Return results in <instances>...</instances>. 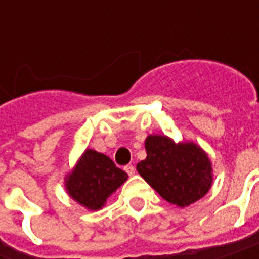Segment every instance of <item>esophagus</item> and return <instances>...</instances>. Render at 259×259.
Masks as SVG:
<instances>
[{"label":"esophagus","mask_w":259,"mask_h":259,"mask_svg":"<svg viewBox=\"0 0 259 259\" xmlns=\"http://www.w3.org/2000/svg\"><path fill=\"white\" fill-rule=\"evenodd\" d=\"M123 169H125V172L127 173L129 176H134V173H136V168H134L133 165H126Z\"/></svg>","instance_id":"34e87169"}]
</instances>
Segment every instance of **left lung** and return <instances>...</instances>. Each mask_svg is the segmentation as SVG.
I'll list each match as a JSON object with an SVG mask.
<instances>
[{"label":"left lung","mask_w":259,"mask_h":259,"mask_svg":"<svg viewBox=\"0 0 259 259\" xmlns=\"http://www.w3.org/2000/svg\"><path fill=\"white\" fill-rule=\"evenodd\" d=\"M145 149L146 158L137 170L164 200L184 208L207 195L213 181L212 162L201 146L149 134Z\"/></svg>","instance_id":"1"}]
</instances>
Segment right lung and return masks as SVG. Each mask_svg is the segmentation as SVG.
<instances>
[{"instance_id": "obj_1", "label": "right lung", "mask_w": 259, "mask_h": 259, "mask_svg": "<svg viewBox=\"0 0 259 259\" xmlns=\"http://www.w3.org/2000/svg\"><path fill=\"white\" fill-rule=\"evenodd\" d=\"M127 173L113 160L94 149H86L64 177L68 196L89 211H98L125 181Z\"/></svg>"}]
</instances>
